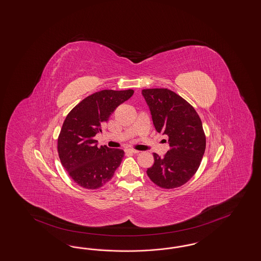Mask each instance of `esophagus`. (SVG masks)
Returning <instances> with one entry per match:
<instances>
[{
    "label": "esophagus",
    "mask_w": 261,
    "mask_h": 261,
    "mask_svg": "<svg viewBox=\"0 0 261 261\" xmlns=\"http://www.w3.org/2000/svg\"><path fill=\"white\" fill-rule=\"evenodd\" d=\"M125 152L137 154V153H139L140 151H138V150H136V149H132V148H127V149H125Z\"/></svg>",
    "instance_id": "obj_1"
}]
</instances>
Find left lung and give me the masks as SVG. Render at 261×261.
<instances>
[{"mask_svg": "<svg viewBox=\"0 0 261 261\" xmlns=\"http://www.w3.org/2000/svg\"><path fill=\"white\" fill-rule=\"evenodd\" d=\"M142 94L156 131L169 137L171 146L163 158L153 154L154 164L147 169V175L159 187H179L198 171L205 151L201 120L195 109L171 90L148 89Z\"/></svg>", "mask_w": 261, "mask_h": 261, "instance_id": "obj_1", "label": "left lung"}]
</instances>
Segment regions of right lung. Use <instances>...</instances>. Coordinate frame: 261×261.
Wrapping results in <instances>:
<instances>
[{"label":"right lung","instance_id":"add662e5","mask_svg":"<svg viewBox=\"0 0 261 261\" xmlns=\"http://www.w3.org/2000/svg\"><path fill=\"white\" fill-rule=\"evenodd\" d=\"M134 90H101L82 100L63 122L58 152L72 179L86 189H97L112 179L124 157L119 148L99 147L94 136L115 110L130 98Z\"/></svg>","mask_w":261,"mask_h":261}]
</instances>
